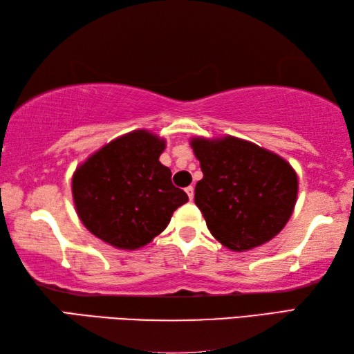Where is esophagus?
Segmentation results:
<instances>
[{
    "label": "esophagus",
    "instance_id": "34e87169",
    "mask_svg": "<svg viewBox=\"0 0 354 354\" xmlns=\"http://www.w3.org/2000/svg\"><path fill=\"white\" fill-rule=\"evenodd\" d=\"M185 193L189 194V199L192 201V199H193V196H194V189H193L192 185H190V187H187V189H185Z\"/></svg>",
    "mask_w": 354,
    "mask_h": 354
}]
</instances>
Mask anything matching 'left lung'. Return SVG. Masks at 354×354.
Masks as SVG:
<instances>
[{
    "mask_svg": "<svg viewBox=\"0 0 354 354\" xmlns=\"http://www.w3.org/2000/svg\"><path fill=\"white\" fill-rule=\"evenodd\" d=\"M190 146L204 173L194 202L217 242L243 252L284 228L298 194L297 173L284 158L231 135L196 137Z\"/></svg>",
    "mask_w": 354,
    "mask_h": 354,
    "instance_id": "1",
    "label": "left lung"
}]
</instances>
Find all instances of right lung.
<instances>
[{
    "mask_svg": "<svg viewBox=\"0 0 354 354\" xmlns=\"http://www.w3.org/2000/svg\"><path fill=\"white\" fill-rule=\"evenodd\" d=\"M165 140L140 129L112 140L73 175V199L89 232L118 250L150 243L189 196L160 162Z\"/></svg>",
    "mask_w": 354,
    "mask_h": 354,
    "instance_id": "add662e5",
    "label": "right lung"
}]
</instances>
